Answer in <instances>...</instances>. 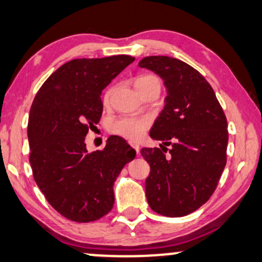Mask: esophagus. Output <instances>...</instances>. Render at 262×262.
Returning a JSON list of instances; mask_svg holds the SVG:
<instances>
[{
  "mask_svg": "<svg viewBox=\"0 0 262 262\" xmlns=\"http://www.w3.org/2000/svg\"><path fill=\"white\" fill-rule=\"evenodd\" d=\"M129 145H130V146L133 147L135 151H137V154H139V152H140V146H139V144H138L137 141L130 140V141H129Z\"/></svg>",
  "mask_w": 262,
  "mask_h": 262,
  "instance_id": "obj_1",
  "label": "esophagus"
}]
</instances>
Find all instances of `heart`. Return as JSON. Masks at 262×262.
<instances>
[{
	"mask_svg": "<svg viewBox=\"0 0 262 262\" xmlns=\"http://www.w3.org/2000/svg\"><path fill=\"white\" fill-rule=\"evenodd\" d=\"M151 84H160V79L150 74L138 76L134 81V88L138 93H140L142 89ZM111 93L112 89L106 92V94L104 97L105 102L110 100ZM148 127H150V120L146 117H122L120 120L114 122L112 130L116 134L122 135V137L129 139H139L142 137V134L145 133V130Z\"/></svg>",
	"mask_w": 262,
	"mask_h": 262,
	"instance_id": "obj_1",
	"label": "heart"
}]
</instances>
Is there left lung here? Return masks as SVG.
<instances>
[{
	"label": "left lung",
	"mask_w": 262,
	"mask_h": 262,
	"mask_svg": "<svg viewBox=\"0 0 262 262\" xmlns=\"http://www.w3.org/2000/svg\"><path fill=\"white\" fill-rule=\"evenodd\" d=\"M139 66L160 76L167 89L150 130L161 148H141L151 168L145 180L148 205L164 216H185L209 200L226 165V116L211 85L186 62L152 55Z\"/></svg>",
	"instance_id": "left-lung-1"
}]
</instances>
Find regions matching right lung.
<instances>
[{
	"mask_svg": "<svg viewBox=\"0 0 262 262\" xmlns=\"http://www.w3.org/2000/svg\"><path fill=\"white\" fill-rule=\"evenodd\" d=\"M134 61L129 55L74 59L47 78L31 105L30 165L48 203L76 223L95 221L115 203L114 184L135 152L117 135L88 152L85 135L102 114L101 92Z\"/></svg>",
	"mask_w": 262,
	"mask_h": 262,
	"instance_id": "add662e5",
	"label": "right lung"
}]
</instances>
